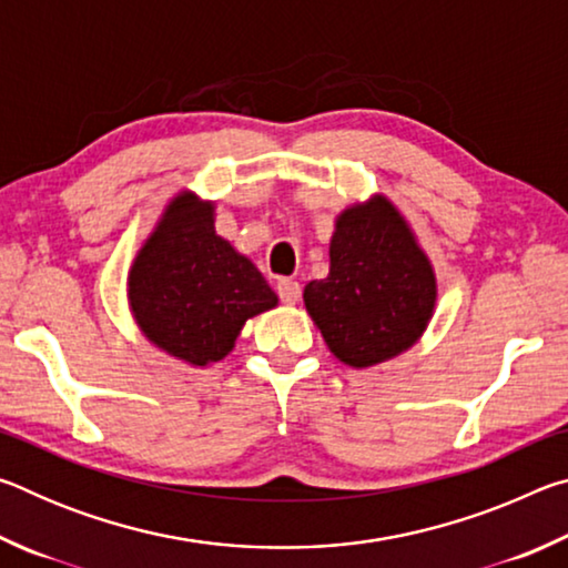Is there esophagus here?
<instances>
[{
	"mask_svg": "<svg viewBox=\"0 0 568 568\" xmlns=\"http://www.w3.org/2000/svg\"><path fill=\"white\" fill-rule=\"evenodd\" d=\"M277 295H281V301L285 305H295L297 301H301V285L283 277V281H277Z\"/></svg>",
	"mask_w": 568,
	"mask_h": 568,
	"instance_id": "1",
	"label": "esophagus"
}]
</instances>
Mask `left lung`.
<instances>
[{
	"instance_id": "obj_1",
	"label": "left lung",
	"mask_w": 568,
	"mask_h": 568,
	"mask_svg": "<svg viewBox=\"0 0 568 568\" xmlns=\"http://www.w3.org/2000/svg\"><path fill=\"white\" fill-rule=\"evenodd\" d=\"M328 255V277L307 283L303 303L335 358L373 368L423 338L436 313V271L383 192L335 215Z\"/></svg>"
}]
</instances>
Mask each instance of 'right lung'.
I'll list each match as a JSON object with an SVG mask.
<instances>
[{"label":"right lung","mask_w":568,"mask_h":568,"mask_svg":"<svg viewBox=\"0 0 568 568\" xmlns=\"http://www.w3.org/2000/svg\"><path fill=\"white\" fill-rule=\"evenodd\" d=\"M128 305L158 351L207 368L235 348L250 318L273 311L277 295L253 261L215 233V200L180 190L132 257Z\"/></svg>","instance_id":"right-lung-1"}]
</instances>
